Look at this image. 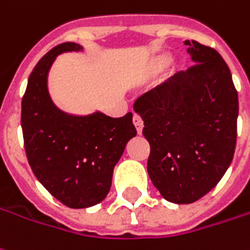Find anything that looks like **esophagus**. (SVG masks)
<instances>
[{
  "mask_svg": "<svg viewBox=\"0 0 250 250\" xmlns=\"http://www.w3.org/2000/svg\"><path fill=\"white\" fill-rule=\"evenodd\" d=\"M132 123H134L135 128H137V132L141 134V132H142V128H144V120H142V118L135 113V115H134V118H132Z\"/></svg>",
  "mask_w": 250,
  "mask_h": 250,
  "instance_id": "1",
  "label": "esophagus"
}]
</instances>
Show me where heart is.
<instances>
[{"label":"heart","mask_w":250,"mask_h":250,"mask_svg":"<svg viewBox=\"0 0 250 250\" xmlns=\"http://www.w3.org/2000/svg\"><path fill=\"white\" fill-rule=\"evenodd\" d=\"M167 62H168L167 57H163V59H160V60H159V65H160V67H163V65H166Z\"/></svg>","instance_id":"heart-1"}]
</instances>
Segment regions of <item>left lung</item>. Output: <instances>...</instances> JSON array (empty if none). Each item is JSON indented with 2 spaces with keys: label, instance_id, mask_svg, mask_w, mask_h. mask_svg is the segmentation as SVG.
<instances>
[{
  "label": "left lung",
  "instance_id": "obj_1",
  "mask_svg": "<svg viewBox=\"0 0 250 250\" xmlns=\"http://www.w3.org/2000/svg\"><path fill=\"white\" fill-rule=\"evenodd\" d=\"M185 45L194 64L134 104L150 145L149 178L175 204L209 193L230 167L237 144L238 93L226 61L197 41Z\"/></svg>",
  "mask_w": 250,
  "mask_h": 250
}]
</instances>
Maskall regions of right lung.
Wrapping results in <instances>:
<instances>
[{
  "label": "right lung",
  "mask_w": 250,
  "mask_h": 250,
  "mask_svg": "<svg viewBox=\"0 0 250 250\" xmlns=\"http://www.w3.org/2000/svg\"><path fill=\"white\" fill-rule=\"evenodd\" d=\"M82 50L64 42L34 67L21 100V130L27 160L42 186L69 208H87L109 193L113 168L127 142L137 135L132 113L109 118L67 115L52 103L47 72L62 52Z\"/></svg>",
  "instance_id": "1"
}]
</instances>
